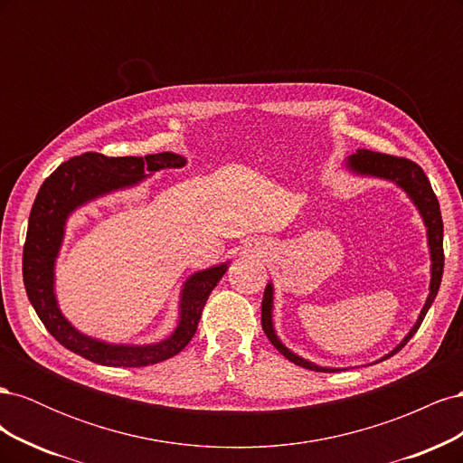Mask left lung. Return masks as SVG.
Segmentation results:
<instances>
[{
    "label": "left lung",
    "mask_w": 463,
    "mask_h": 463,
    "mask_svg": "<svg viewBox=\"0 0 463 463\" xmlns=\"http://www.w3.org/2000/svg\"><path fill=\"white\" fill-rule=\"evenodd\" d=\"M347 165L352 167L354 172L361 174V175H373V177H383V179H390L398 184L405 193L410 194L411 201L415 203V206L419 208V213L423 216V222L427 226V235H429V249H430V293L427 298V303L423 307L421 315H419L415 326L410 330V334L405 335L403 342L400 345H396L392 352L383 357L388 359L394 354H398L400 349L408 344L413 334L421 326V322L429 311V307L432 305L434 298H437L439 288H440V279H442V270H444V249H442V214H440V204L437 194H434L430 181L427 179L425 172L421 170V165L402 158V156H392V154H383V152H373V150H357L354 156L347 158ZM260 322H262V330L264 334L269 335V340L272 342V345L282 354L286 359H289L296 365L309 369V371H317V373H335L340 369H328V367H318L315 363L307 361L299 355H296L293 352L278 340V335L274 332L272 326V284L266 286L264 289V298H262V315H260ZM381 359V361H383Z\"/></svg>",
    "instance_id": "obj_1"
}]
</instances>
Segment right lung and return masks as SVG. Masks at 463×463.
Here are the masks:
<instances>
[{
    "mask_svg": "<svg viewBox=\"0 0 463 463\" xmlns=\"http://www.w3.org/2000/svg\"><path fill=\"white\" fill-rule=\"evenodd\" d=\"M181 165H185V158L172 152L148 154L145 158H111L100 152H85L63 162L42 184L23 247V279L42 325L69 352L106 367H146L177 355L197 332L210 291L226 274L228 264L206 269L187 279L181 293V317L175 332L152 345H111L89 338L65 320L53 293V262L63 240L67 216L100 194L135 185L146 174Z\"/></svg>",
    "mask_w": 463,
    "mask_h": 463,
    "instance_id": "add662e5",
    "label": "right lung"
}]
</instances>
